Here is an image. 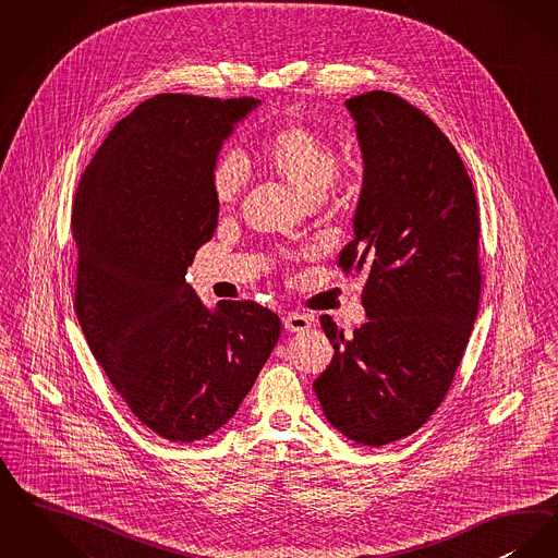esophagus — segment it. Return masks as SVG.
<instances>
[{"mask_svg":"<svg viewBox=\"0 0 558 558\" xmlns=\"http://www.w3.org/2000/svg\"><path fill=\"white\" fill-rule=\"evenodd\" d=\"M284 328L290 330V332H305V330H310L312 328V315H307V313H287L284 315Z\"/></svg>","mask_w":558,"mask_h":558,"instance_id":"34e87169","label":"esophagus"}]
</instances>
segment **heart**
<instances>
[{"instance_id": "heart-1", "label": "heart", "mask_w": 558, "mask_h": 558, "mask_svg": "<svg viewBox=\"0 0 558 558\" xmlns=\"http://www.w3.org/2000/svg\"><path fill=\"white\" fill-rule=\"evenodd\" d=\"M262 168L289 184L305 205H317L335 186L340 154L328 134L305 122L284 120L269 126L257 143ZM211 193L220 207L234 205L245 189V170L234 154H222L211 166Z\"/></svg>"}]
</instances>
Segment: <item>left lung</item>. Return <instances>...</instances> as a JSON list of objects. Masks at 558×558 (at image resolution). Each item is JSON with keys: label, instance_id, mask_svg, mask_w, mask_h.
Wrapping results in <instances>:
<instances>
[{"label": "left lung", "instance_id": "obj_1", "mask_svg": "<svg viewBox=\"0 0 558 558\" xmlns=\"http://www.w3.org/2000/svg\"><path fill=\"white\" fill-rule=\"evenodd\" d=\"M344 106L365 172L336 264L365 271L369 319L344 338L319 317L335 357L313 390L338 432L384 446L417 432L452 386L482 294L480 216L463 159L420 108L388 90Z\"/></svg>", "mask_w": 558, "mask_h": 558}]
</instances>
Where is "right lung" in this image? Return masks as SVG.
<instances>
[{"label":"right lung","instance_id":"right-lung-1","mask_svg":"<svg viewBox=\"0 0 558 558\" xmlns=\"http://www.w3.org/2000/svg\"><path fill=\"white\" fill-rule=\"evenodd\" d=\"M257 104L156 95L113 126L76 189L78 324L134 417L172 442L220 429L280 338L276 313L255 301L209 312L184 280L218 228L211 166Z\"/></svg>","mask_w":558,"mask_h":558}]
</instances>
